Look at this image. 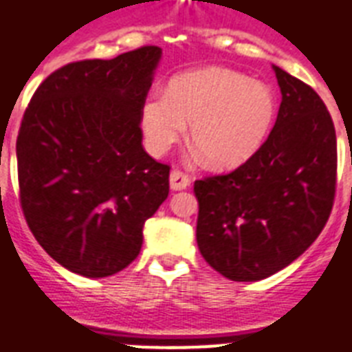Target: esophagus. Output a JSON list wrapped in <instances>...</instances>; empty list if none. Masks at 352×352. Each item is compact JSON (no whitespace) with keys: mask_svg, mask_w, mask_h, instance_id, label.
<instances>
[{"mask_svg":"<svg viewBox=\"0 0 352 352\" xmlns=\"http://www.w3.org/2000/svg\"><path fill=\"white\" fill-rule=\"evenodd\" d=\"M170 186L173 192H179V190H184V188L190 186V177L181 170H171L170 173Z\"/></svg>","mask_w":352,"mask_h":352,"instance_id":"34e87169","label":"esophagus"}]
</instances>
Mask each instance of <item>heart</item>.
Listing matches in <instances>:
<instances>
[{
  "label": "heart",
  "mask_w": 352,
  "mask_h": 352,
  "mask_svg": "<svg viewBox=\"0 0 352 352\" xmlns=\"http://www.w3.org/2000/svg\"><path fill=\"white\" fill-rule=\"evenodd\" d=\"M274 117L272 89L225 67L175 76L166 95L148 96L140 109L146 144L155 155L166 153L192 124L193 144L215 168H234L250 159Z\"/></svg>",
  "instance_id": "b5f03b06"
}]
</instances>
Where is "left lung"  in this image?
<instances>
[{
	"label": "left lung",
	"instance_id": "left-lung-1",
	"mask_svg": "<svg viewBox=\"0 0 352 352\" xmlns=\"http://www.w3.org/2000/svg\"><path fill=\"white\" fill-rule=\"evenodd\" d=\"M272 67L281 106L267 140L237 170L193 184L199 250L232 281H259L298 259L334 203L333 118L311 85Z\"/></svg>",
	"mask_w": 352,
	"mask_h": 352
}]
</instances>
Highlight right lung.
<instances>
[{
	"mask_svg": "<svg viewBox=\"0 0 352 352\" xmlns=\"http://www.w3.org/2000/svg\"><path fill=\"white\" fill-rule=\"evenodd\" d=\"M162 49L82 60L32 95L16 142L19 203L41 248L67 270L107 278L140 252L170 192V166L142 148L140 109Z\"/></svg>",
	"mask_w": 352,
	"mask_h": 352,
	"instance_id": "1",
	"label": "right lung"
}]
</instances>
